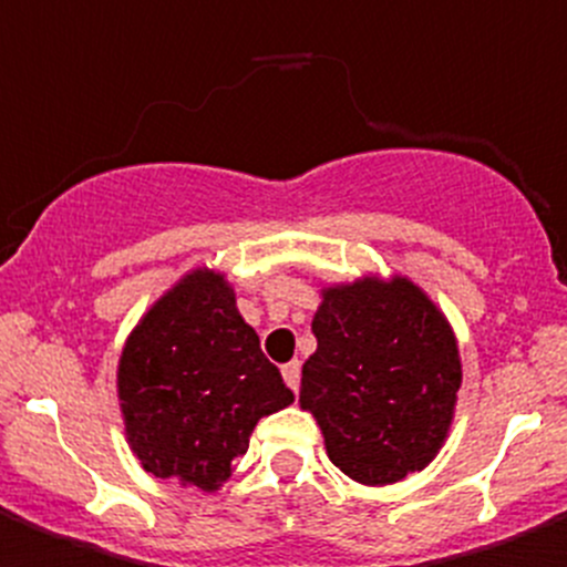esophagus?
<instances>
[{"instance_id":"1","label":"esophagus","mask_w":567,"mask_h":567,"mask_svg":"<svg viewBox=\"0 0 567 567\" xmlns=\"http://www.w3.org/2000/svg\"><path fill=\"white\" fill-rule=\"evenodd\" d=\"M280 374H284V380H287L289 389H292V392H298L300 389V363L298 360H289V363L280 365Z\"/></svg>"}]
</instances>
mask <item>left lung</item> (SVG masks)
<instances>
[{"label":"left lung","mask_w":567,"mask_h":567,"mask_svg":"<svg viewBox=\"0 0 567 567\" xmlns=\"http://www.w3.org/2000/svg\"><path fill=\"white\" fill-rule=\"evenodd\" d=\"M312 332L300 405L318 420L329 460L363 485L432 463L463 383L457 340L432 300L405 278L329 287Z\"/></svg>","instance_id":"1"}]
</instances>
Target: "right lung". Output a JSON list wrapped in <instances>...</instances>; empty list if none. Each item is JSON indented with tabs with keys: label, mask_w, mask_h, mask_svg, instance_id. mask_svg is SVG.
<instances>
[{
	"label": "right lung",
	"mask_w": 567,
	"mask_h": 567,
	"mask_svg": "<svg viewBox=\"0 0 567 567\" xmlns=\"http://www.w3.org/2000/svg\"><path fill=\"white\" fill-rule=\"evenodd\" d=\"M130 449L162 480L215 491L260 417L295 400L235 309L224 275L195 269L133 329L118 360Z\"/></svg>",
	"instance_id": "obj_1"
}]
</instances>
